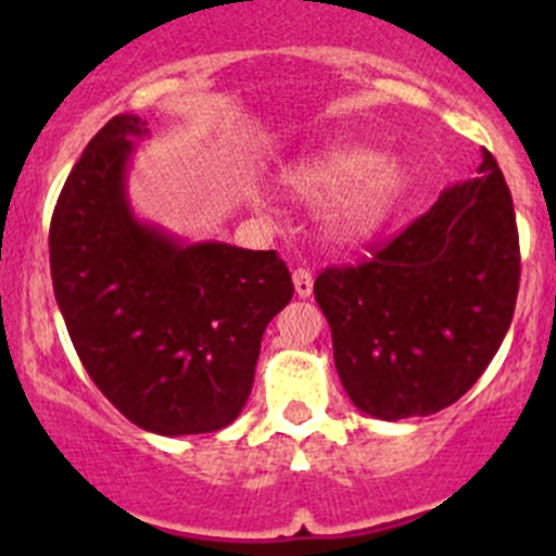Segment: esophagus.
I'll list each match as a JSON object with an SVG mask.
<instances>
[{
	"label": "esophagus",
	"instance_id": "obj_1",
	"mask_svg": "<svg viewBox=\"0 0 556 556\" xmlns=\"http://www.w3.org/2000/svg\"><path fill=\"white\" fill-rule=\"evenodd\" d=\"M293 285H295V295H299V299H309L312 288H314V277H312L309 268H295Z\"/></svg>",
	"mask_w": 556,
	"mask_h": 556
}]
</instances>
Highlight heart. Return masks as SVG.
I'll return each mask as SVG.
<instances>
[{
	"label": "heart",
	"instance_id": "heart-1",
	"mask_svg": "<svg viewBox=\"0 0 556 556\" xmlns=\"http://www.w3.org/2000/svg\"><path fill=\"white\" fill-rule=\"evenodd\" d=\"M285 188L312 204L333 201L330 231L339 239H363L377 231L403 190V174L374 150L336 148L299 161L282 174ZM257 206L261 195H252Z\"/></svg>",
	"mask_w": 556,
	"mask_h": 556
}]
</instances>
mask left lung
I'll use <instances>...</instances> for the list:
<instances>
[{"instance_id": "8db88e82", "label": "left lung", "mask_w": 556, "mask_h": 556, "mask_svg": "<svg viewBox=\"0 0 556 556\" xmlns=\"http://www.w3.org/2000/svg\"><path fill=\"white\" fill-rule=\"evenodd\" d=\"M519 290L514 201L497 161L444 188L430 212L361 266L325 268L314 299L346 395L377 419L428 417L484 374Z\"/></svg>"}]
</instances>
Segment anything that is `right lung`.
<instances>
[{"instance_id": "obj_1", "label": "right lung", "mask_w": 556, "mask_h": 556, "mask_svg": "<svg viewBox=\"0 0 556 556\" xmlns=\"http://www.w3.org/2000/svg\"><path fill=\"white\" fill-rule=\"evenodd\" d=\"M139 115H115L66 177L50 274L66 330L106 401L159 435L212 433L242 414L261 339L293 299L274 250L190 242L128 201Z\"/></svg>"}]
</instances>
